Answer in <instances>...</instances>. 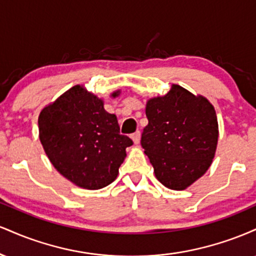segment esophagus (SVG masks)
I'll list each match as a JSON object with an SVG mask.
<instances>
[{
    "label": "esophagus",
    "mask_w": 256,
    "mask_h": 256,
    "mask_svg": "<svg viewBox=\"0 0 256 256\" xmlns=\"http://www.w3.org/2000/svg\"><path fill=\"white\" fill-rule=\"evenodd\" d=\"M132 140H134V144H138L140 143V131H136L134 134H132Z\"/></svg>",
    "instance_id": "1"
}]
</instances>
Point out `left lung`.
Returning <instances> with one entry per match:
<instances>
[{"instance_id":"obj_1","label":"left lung","mask_w":256,"mask_h":256,"mask_svg":"<svg viewBox=\"0 0 256 256\" xmlns=\"http://www.w3.org/2000/svg\"><path fill=\"white\" fill-rule=\"evenodd\" d=\"M148 125L140 144L158 180L172 190H184L204 174L218 143V119L204 96L173 84L165 96L146 102Z\"/></svg>"}]
</instances>
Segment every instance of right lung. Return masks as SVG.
<instances>
[{
    "label": "right lung",
    "mask_w": 256,
    "mask_h": 256,
    "mask_svg": "<svg viewBox=\"0 0 256 256\" xmlns=\"http://www.w3.org/2000/svg\"><path fill=\"white\" fill-rule=\"evenodd\" d=\"M38 128L52 166L88 190L102 189L116 180L126 148L134 144L131 138L120 134L116 116L104 110V101L80 85L43 108Z\"/></svg>",
    "instance_id": "obj_1"
}]
</instances>
